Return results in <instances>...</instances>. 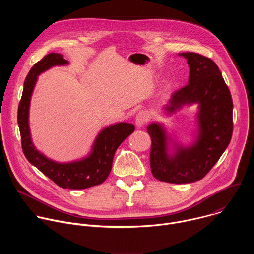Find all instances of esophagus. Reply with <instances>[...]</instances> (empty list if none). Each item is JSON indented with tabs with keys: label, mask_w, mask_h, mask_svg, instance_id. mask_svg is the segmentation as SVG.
Returning a JSON list of instances; mask_svg holds the SVG:
<instances>
[{
	"label": "esophagus",
	"mask_w": 254,
	"mask_h": 254,
	"mask_svg": "<svg viewBox=\"0 0 254 254\" xmlns=\"http://www.w3.org/2000/svg\"><path fill=\"white\" fill-rule=\"evenodd\" d=\"M149 121V116L147 113L144 112H140L139 114H137L136 118H135V125L137 127H142L144 125L147 124V122Z\"/></svg>",
	"instance_id": "obj_1"
}]
</instances>
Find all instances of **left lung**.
<instances>
[{"label":"left lung","mask_w":254,"mask_h":254,"mask_svg":"<svg viewBox=\"0 0 254 254\" xmlns=\"http://www.w3.org/2000/svg\"><path fill=\"white\" fill-rule=\"evenodd\" d=\"M189 65L188 84L173 93L163 107L171 117L183 107L197 105L193 139L181 142L164 123L147 127L152 138L151 170L154 177L172 184L201 180L222 156L232 135L233 103L221 72L210 58L197 53H179Z\"/></svg>","instance_id":"8db88e82"}]
</instances>
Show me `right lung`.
<instances>
[{"mask_svg": "<svg viewBox=\"0 0 254 254\" xmlns=\"http://www.w3.org/2000/svg\"><path fill=\"white\" fill-rule=\"evenodd\" d=\"M68 64L69 62L61 54L50 53L32 67L24 82L23 94L18 108V125L23 152L27 160L59 187L80 190L104 182L112 171L116 151L134 131V126L127 123H117L103 127L95 136L87 155L73 161L57 162L36 149L30 130L29 113L31 98L38 76L54 66Z\"/></svg>", "mask_w": 254, "mask_h": 254, "instance_id": "right-lung-1", "label": "right lung"}]
</instances>
